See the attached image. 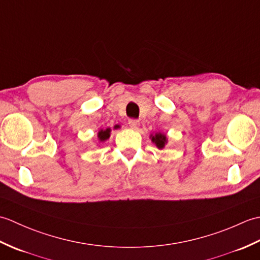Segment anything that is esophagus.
Here are the masks:
<instances>
[{
  "label": "esophagus",
  "mask_w": 260,
  "mask_h": 260,
  "mask_svg": "<svg viewBox=\"0 0 260 260\" xmlns=\"http://www.w3.org/2000/svg\"><path fill=\"white\" fill-rule=\"evenodd\" d=\"M128 124H129V127L132 129L134 131H137L140 128V121L137 119H129L128 120Z\"/></svg>",
  "instance_id": "esophagus-1"
}]
</instances>
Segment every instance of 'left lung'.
I'll return each instance as SVG.
<instances>
[{
  "instance_id": "1",
  "label": "left lung",
  "mask_w": 260,
  "mask_h": 260,
  "mask_svg": "<svg viewBox=\"0 0 260 260\" xmlns=\"http://www.w3.org/2000/svg\"><path fill=\"white\" fill-rule=\"evenodd\" d=\"M151 141L156 145L157 148L159 150H163L165 145L168 144V137L164 133H161V132H157L155 134H151L150 135Z\"/></svg>"
}]
</instances>
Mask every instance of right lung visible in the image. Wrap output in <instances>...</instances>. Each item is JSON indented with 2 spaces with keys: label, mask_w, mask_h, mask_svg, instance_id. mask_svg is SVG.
<instances>
[{
  "label": "right lung",
  "mask_w": 260,
  "mask_h": 260,
  "mask_svg": "<svg viewBox=\"0 0 260 260\" xmlns=\"http://www.w3.org/2000/svg\"><path fill=\"white\" fill-rule=\"evenodd\" d=\"M110 128H106V129H101L98 132L97 134V139L99 142H105L107 141L109 137H110Z\"/></svg>",
  "instance_id": "1"
}]
</instances>
